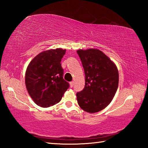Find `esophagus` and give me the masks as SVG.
Listing matches in <instances>:
<instances>
[{
    "mask_svg": "<svg viewBox=\"0 0 148 148\" xmlns=\"http://www.w3.org/2000/svg\"><path fill=\"white\" fill-rule=\"evenodd\" d=\"M74 86V82L72 81V82H70V87L71 88H73Z\"/></svg>",
    "mask_w": 148,
    "mask_h": 148,
    "instance_id": "1",
    "label": "esophagus"
}]
</instances>
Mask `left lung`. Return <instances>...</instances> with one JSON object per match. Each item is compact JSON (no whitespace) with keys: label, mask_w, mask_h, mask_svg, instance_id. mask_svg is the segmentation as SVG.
<instances>
[{"label":"left lung","mask_w":148,"mask_h":148,"mask_svg":"<svg viewBox=\"0 0 148 148\" xmlns=\"http://www.w3.org/2000/svg\"><path fill=\"white\" fill-rule=\"evenodd\" d=\"M85 73V86L77 93L79 106L89 113H96L108 106L119 85V72L115 64L96 49L77 51Z\"/></svg>","instance_id":"obj_1"}]
</instances>
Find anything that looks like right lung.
Instances as JSON below:
<instances>
[{"label":"right lung","instance_id":"add662e5","mask_svg":"<svg viewBox=\"0 0 148 148\" xmlns=\"http://www.w3.org/2000/svg\"><path fill=\"white\" fill-rule=\"evenodd\" d=\"M66 49L57 48L40 53L26 69L27 90L35 104L48 108L60 101L69 84L63 79L60 61Z\"/></svg>","mask_w":148,"mask_h":148}]
</instances>
